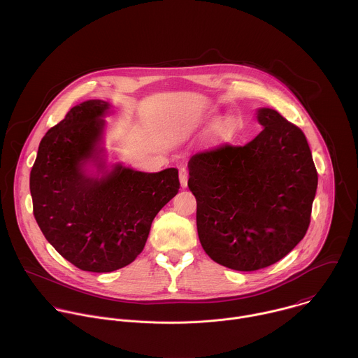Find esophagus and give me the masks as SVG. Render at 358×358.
I'll return each mask as SVG.
<instances>
[{"label":"esophagus","mask_w":358,"mask_h":358,"mask_svg":"<svg viewBox=\"0 0 358 358\" xmlns=\"http://www.w3.org/2000/svg\"><path fill=\"white\" fill-rule=\"evenodd\" d=\"M187 179H189L187 169H186V168H180V169H179V180H180V186H182V187H186V186H187Z\"/></svg>","instance_id":"1"}]
</instances>
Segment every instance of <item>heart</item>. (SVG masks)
Returning <instances> with one entry per match:
<instances>
[{
	"mask_svg": "<svg viewBox=\"0 0 358 358\" xmlns=\"http://www.w3.org/2000/svg\"><path fill=\"white\" fill-rule=\"evenodd\" d=\"M231 136H233V127L229 122L220 125L215 134V139L217 142H227L231 139Z\"/></svg>",
	"mask_w": 358,
	"mask_h": 358,
	"instance_id": "1",
	"label": "heart"
}]
</instances>
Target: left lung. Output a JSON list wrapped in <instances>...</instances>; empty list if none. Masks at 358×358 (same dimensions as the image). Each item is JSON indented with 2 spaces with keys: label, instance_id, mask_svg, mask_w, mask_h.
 <instances>
[{
  "label": "left lung",
  "instance_id": "8db88e82",
  "mask_svg": "<svg viewBox=\"0 0 358 358\" xmlns=\"http://www.w3.org/2000/svg\"><path fill=\"white\" fill-rule=\"evenodd\" d=\"M263 131L245 146L194 154L187 186L197 200L206 255L255 271L288 255L305 237L318 175L306 136L273 108H259Z\"/></svg>",
  "mask_w": 358,
  "mask_h": 358
}]
</instances>
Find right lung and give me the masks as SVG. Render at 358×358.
Segmentation results:
<instances>
[{
    "mask_svg": "<svg viewBox=\"0 0 358 358\" xmlns=\"http://www.w3.org/2000/svg\"><path fill=\"white\" fill-rule=\"evenodd\" d=\"M110 104L74 106L43 138L30 172L34 217L52 247L84 271L132 263L159 209L179 192L176 168L148 173L103 161ZM97 166L98 174L87 171Z\"/></svg>",
    "mask_w": 358,
    "mask_h": 358,
    "instance_id": "right-lung-1",
    "label": "right lung"
}]
</instances>
